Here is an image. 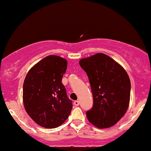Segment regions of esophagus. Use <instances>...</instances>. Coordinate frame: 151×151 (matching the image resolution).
Here are the masks:
<instances>
[{"label": "esophagus", "instance_id": "esophagus-1", "mask_svg": "<svg viewBox=\"0 0 151 151\" xmlns=\"http://www.w3.org/2000/svg\"><path fill=\"white\" fill-rule=\"evenodd\" d=\"M74 104L75 106H79V101H74Z\"/></svg>", "mask_w": 151, "mask_h": 151}]
</instances>
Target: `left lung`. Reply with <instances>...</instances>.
Returning a JSON list of instances; mask_svg holds the SVG:
<instances>
[{"label":"left lung","instance_id":"1","mask_svg":"<svg viewBox=\"0 0 151 151\" xmlns=\"http://www.w3.org/2000/svg\"><path fill=\"white\" fill-rule=\"evenodd\" d=\"M87 74L93 105L86 117L99 129L115 125L124 116L129 106L131 81L120 64L104 53L79 60Z\"/></svg>","mask_w":151,"mask_h":151}]
</instances>
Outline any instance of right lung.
Instances as JSON below:
<instances>
[{
  "instance_id": "right-lung-1",
  "label": "right lung",
  "mask_w": 151,
  "mask_h": 151,
  "mask_svg": "<svg viewBox=\"0 0 151 151\" xmlns=\"http://www.w3.org/2000/svg\"><path fill=\"white\" fill-rule=\"evenodd\" d=\"M67 68L65 59L49 55L35 64L25 78L24 107L29 116L42 127H58L71 114L73 106L62 83Z\"/></svg>"
}]
</instances>
